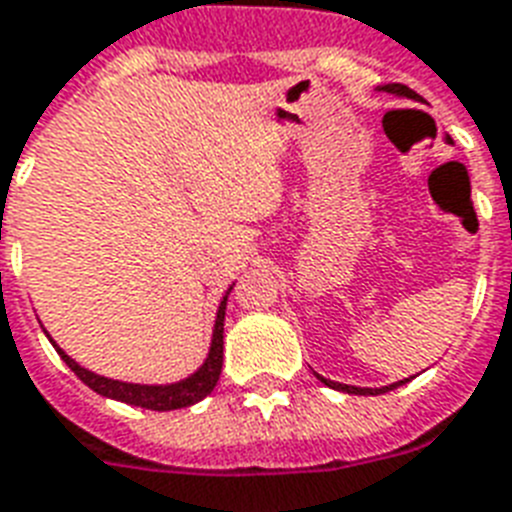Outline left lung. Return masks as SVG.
<instances>
[{
	"label": "left lung",
	"mask_w": 512,
	"mask_h": 512,
	"mask_svg": "<svg viewBox=\"0 0 512 512\" xmlns=\"http://www.w3.org/2000/svg\"><path fill=\"white\" fill-rule=\"evenodd\" d=\"M378 91H389V94H394V97H407V99H418V94H415L413 89H407V86H402V83H386V86H381ZM318 376V373H315ZM326 386H331V389H336V392H347V394H384V392H392V389H397V386L407 384L410 378H402V381H397V384H389V386H381V389H363V386H350V384H339V381H328V378L318 376Z\"/></svg>",
	"instance_id": "8db88e82"
}]
</instances>
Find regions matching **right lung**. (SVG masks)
<instances>
[{
  "label": "right lung",
  "instance_id": "obj_1",
  "mask_svg": "<svg viewBox=\"0 0 512 512\" xmlns=\"http://www.w3.org/2000/svg\"><path fill=\"white\" fill-rule=\"evenodd\" d=\"M231 292V289H228ZM228 292L223 297L218 307V315H215V328H213V342H210V352H207L205 363L199 365L197 371L191 373L184 381H176V384H160V386H149V384H126V381H115V378L97 376V373L86 371L81 365L68 357L65 352L54 344L57 355L68 363V368L81 378L83 384L94 389L102 397H110V400L126 402V405L144 407V410H178V407H189L194 402L205 400L207 394L213 392L215 384L220 378V368H223V321H226V302ZM49 336V334H47Z\"/></svg>",
  "mask_w": 512,
  "mask_h": 512
}]
</instances>
